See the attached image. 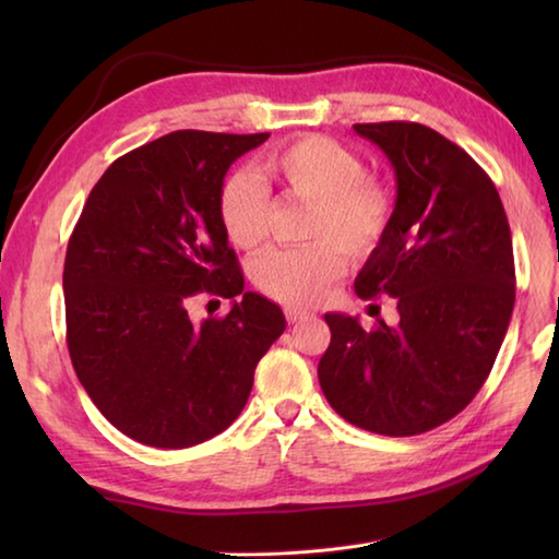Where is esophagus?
Returning a JSON list of instances; mask_svg holds the SVG:
<instances>
[{"instance_id":"1","label":"esophagus","mask_w":559,"mask_h":559,"mask_svg":"<svg viewBox=\"0 0 559 559\" xmlns=\"http://www.w3.org/2000/svg\"><path fill=\"white\" fill-rule=\"evenodd\" d=\"M307 317H312V312L302 310V307H295V305H288V307H286V319H288L290 324L302 322V319H307Z\"/></svg>"}]
</instances>
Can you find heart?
Segmentation results:
<instances>
[{"instance_id": "heart-1", "label": "heart", "mask_w": 559, "mask_h": 559, "mask_svg": "<svg viewBox=\"0 0 559 559\" xmlns=\"http://www.w3.org/2000/svg\"><path fill=\"white\" fill-rule=\"evenodd\" d=\"M261 175L283 197L312 206L302 249H276L261 257L254 286L288 305L314 302L353 261L370 257L382 245L394 216V194L379 175L365 173L358 153L336 139L307 134L273 148L261 160ZM218 216L228 240L252 252L269 235L271 197L266 185L249 173H233L221 187Z\"/></svg>"}]
</instances>
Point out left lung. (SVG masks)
I'll return each mask as SVG.
<instances>
[{
  "mask_svg": "<svg viewBox=\"0 0 559 559\" xmlns=\"http://www.w3.org/2000/svg\"><path fill=\"white\" fill-rule=\"evenodd\" d=\"M396 175L389 230L355 293L391 295L399 322L329 312L319 384L341 418L411 437L468 406L488 379L514 310V252L502 199L466 151L418 122L355 124Z\"/></svg>",
  "mask_w": 559,
  "mask_h": 559,
  "instance_id": "1",
  "label": "left lung"
}]
</instances>
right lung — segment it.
<instances>
[{"instance_id": "obj_1", "label": "right lung", "mask_w": 559, "mask_h": 559, "mask_svg": "<svg viewBox=\"0 0 559 559\" xmlns=\"http://www.w3.org/2000/svg\"><path fill=\"white\" fill-rule=\"evenodd\" d=\"M269 134L182 129L129 151L91 189L64 259L67 343L91 401L141 444L206 442L242 413L286 317L245 290L218 216L230 165ZM234 300L194 325L197 294Z\"/></svg>"}]
</instances>
